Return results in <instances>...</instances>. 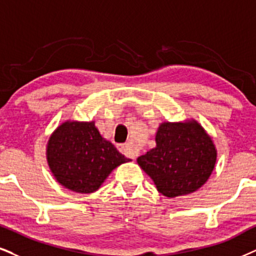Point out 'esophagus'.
<instances>
[{
    "label": "esophagus",
    "instance_id": "esophagus-1",
    "mask_svg": "<svg viewBox=\"0 0 256 256\" xmlns=\"http://www.w3.org/2000/svg\"><path fill=\"white\" fill-rule=\"evenodd\" d=\"M118 150H120V152H122L124 156H127L128 158H132V159H135V152H134L133 147H132L129 144H120Z\"/></svg>",
    "mask_w": 256,
    "mask_h": 256
}]
</instances>
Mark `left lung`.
I'll list each match as a JSON object with an SVG mask.
<instances>
[{
    "label": "left lung",
    "instance_id": "left-lung-1",
    "mask_svg": "<svg viewBox=\"0 0 256 256\" xmlns=\"http://www.w3.org/2000/svg\"><path fill=\"white\" fill-rule=\"evenodd\" d=\"M156 144L136 162L165 197L174 198L197 191L215 168V144L194 118L162 122Z\"/></svg>",
    "mask_w": 256,
    "mask_h": 256
}]
</instances>
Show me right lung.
Instances as JSON below:
<instances>
[{"instance_id": "obj_1", "label": "right lung", "mask_w": 256, "mask_h": 256, "mask_svg": "<svg viewBox=\"0 0 256 256\" xmlns=\"http://www.w3.org/2000/svg\"><path fill=\"white\" fill-rule=\"evenodd\" d=\"M46 159L62 186L77 194L97 191L116 167L130 162L100 135L94 121L66 120L46 144Z\"/></svg>"}]
</instances>
